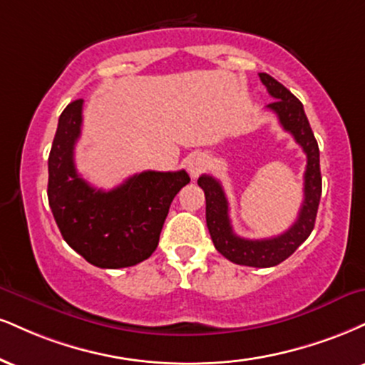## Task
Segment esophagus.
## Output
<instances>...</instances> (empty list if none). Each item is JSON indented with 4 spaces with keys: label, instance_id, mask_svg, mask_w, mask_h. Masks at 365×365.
Segmentation results:
<instances>
[{
    "label": "esophagus",
    "instance_id": "obj_1",
    "mask_svg": "<svg viewBox=\"0 0 365 365\" xmlns=\"http://www.w3.org/2000/svg\"><path fill=\"white\" fill-rule=\"evenodd\" d=\"M207 168V160L204 155H194L190 160L187 161V170L190 173V177H199V175Z\"/></svg>",
    "mask_w": 365,
    "mask_h": 365
}]
</instances>
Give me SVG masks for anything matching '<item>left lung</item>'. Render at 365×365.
Here are the masks:
<instances>
[{
  "label": "left lung",
  "mask_w": 365,
  "mask_h": 365,
  "mask_svg": "<svg viewBox=\"0 0 365 365\" xmlns=\"http://www.w3.org/2000/svg\"><path fill=\"white\" fill-rule=\"evenodd\" d=\"M274 102L267 108L279 117L284 130L292 134L296 143L304 151L308 163L304 171V199L299 209L296 222L282 235L265 240L240 238L232 231L230 221V204L222 190L221 183L210 175H202L197 180L205 194V221L212 238L214 247L222 257L232 263L247 267L279 265L289 258L297 248L308 240L314 227L316 212H318L319 197H322V171H319V149L313 130L306 117L302 103L284 85L267 73L258 74Z\"/></svg>",
  "instance_id": "left-lung-1"
}]
</instances>
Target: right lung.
<instances>
[{
	"label": "right lung",
	"instance_id": "right-lung-1",
	"mask_svg": "<svg viewBox=\"0 0 365 365\" xmlns=\"http://www.w3.org/2000/svg\"><path fill=\"white\" fill-rule=\"evenodd\" d=\"M83 100L61 113L49 155L47 197L66 243L100 269H124L155 252L171 200L190 182L185 170L143 171L105 192L74 166Z\"/></svg>",
	"mask_w": 365,
	"mask_h": 365
}]
</instances>
